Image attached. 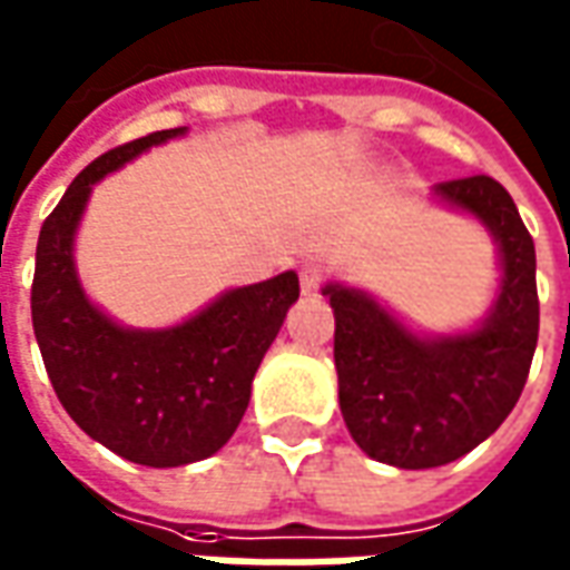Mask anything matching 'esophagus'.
<instances>
[{"label":"esophagus","instance_id":"obj_1","mask_svg":"<svg viewBox=\"0 0 570 570\" xmlns=\"http://www.w3.org/2000/svg\"><path fill=\"white\" fill-rule=\"evenodd\" d=\"M299 284L305 296H315L317 289L327 284V271L321 268V265H302Z\"/></svg>","mask_w":570,"mask_h":570}]
</instances>
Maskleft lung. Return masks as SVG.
Listing matches in <instances>:
<instances>
[{
  "instance_id": "8db88e82",
  "label": "left lung",
  "mask_w": 570,
  "mask_h": 570,
  "mask_svg": "<svg viewBox=\"0 0 570 570\" xmlns=\"http://www.w3.org/2000/svg\"><path fill=\"white\" fill-rule=\"evenodd\" d=\"M433 193L478 215L499 243L497 308L474 334L421 340L365 293L324 286L343 421L362 452L409 471L455 462L497 431L528 383L540 334L533 236L509 189L474 174Z\"/></svg>"
}]
</instances>
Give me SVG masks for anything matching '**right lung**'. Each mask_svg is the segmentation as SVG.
<instances>
[{"label": "right lung", "instance_id": "add662e5", "mask_svg": "<svg viewBox=\"0 0 570 570\" xmlns=\"http://www.w3.org/2000/svg\"><path fill=\"white\" fill-rule=\"evenodd\" d=\"M184 127L155 130L99 155L42 220L30 286L33 334L58 402L102 446L149 468L215 455L249 405L253 377L289 305L293 271L239 286L171 331H124L77 284L73 230L96 180Z\"/></svg>", "mask_w": 570, "mask_h": 570}]
</instances>
